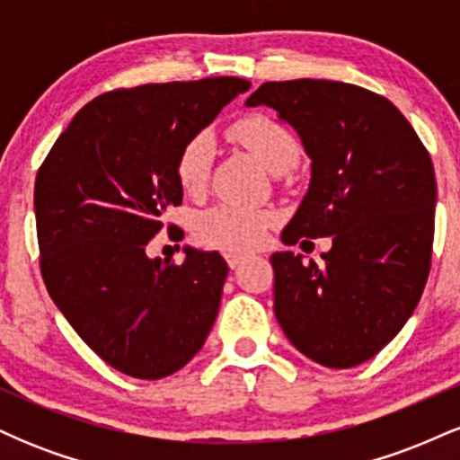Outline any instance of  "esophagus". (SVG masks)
Listing matches in <instances>:
<instances>
[{
    "mask_svg": "<svg viewBox=\"0 0 460 460\" xmlns=\"http://www.w3.org/2000/svg\"><path fill=\"white\" fill-rule=\"evenodd\" d=\"M246 257L244 255H237V252H226V263H229V268H237L244 263Z\"/></svg>",
    "mask_w": 460,
    "mask_h": 460,
    "instance_id": "34e87169",
    "label": "esophagus"
}]
</instances>
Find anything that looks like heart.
<instances>
[{
	"mask_svg": "<svg viewBox=\"0 0 460 460\" xmlns=\"http://www.w3.org/2000/svg\"><path fill=\"white\" fill-rule=\"evenodd\" d=\"M231 140L246 146L270 172H283L294 166L300 155L298 140L288 128L272 116L251 112L235 119L226 128ZM212 168V142L205 134H197L183 142L175 160V177L181 190L197 197L208 186ZM272 216L263 209L246 205L220 203L205 209L194 220V234L200 244L226 252L255 251L266 240Z\"/></svg>",
	"mask_w": 460,
	"mask_h": 460,
	"instance_id": "heart-1",
	"label": "heart"
}]
</instances>
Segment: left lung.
I'll return each mask as SVG.
<instances>
[{
  "instance_id": "obj_1",
  "label": "left lung",
  "mask_w": 460,
  "mask_h": 460,
  "mask_svg": "<svg viewBox=\"0 0 460 460\" xmlns=\"http://www.w3.org/2000/svg\"><path fill=\"white\" fill-rule=\"evenodd\" d=\"M261 103L311 157L309 192L283 242L332 237L322 266L289 251L270 257L274 315L311 361L355 367L398 335L429 281L435 168L402 112L355 84L266 82L246 99Z\"/></svg>"
}]
</instances>
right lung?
Wrapping results in <instances>:
<instances>
[{"instance_id":"right-lung-1","label":"right lung","mask_w":460,"mask_h":460,"mask_svg":"<svg viewBox=\"0 0 460 460\" xmlns=\"http://www.w3.org/2000/svg\"><path fill=\"white\" fill-rule=\"evenodd\" d=\"M248 88L240 77H208L103 93L40 164L34 212L47 292L77 335L128 376H171L214 326L229 272L223 257L186 248L177 266L149 260L146 244L166 209L181 205L183 142Z\"/></svg>"}]
</instances>
